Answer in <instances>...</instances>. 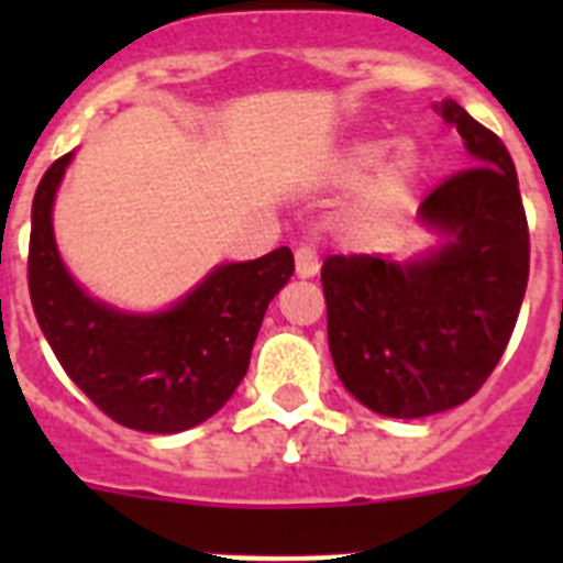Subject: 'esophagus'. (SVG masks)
Masks as SVG:
<instances>
[{
  "instance_id": "34e87169",
  "label": "esophagus",
  "mask_w": 563,
  "mask_h": 563,
  "mask_svg": "<svg viewBox=\"0 0 563 563\" xmlns=\"http://www.w3.org/2000/svg\"><path fill=\"white\" fill-rule=\"evenodd\" d=\"M321 271V262H318V253L312 247H298L296 251V276L312 278Z\"/></svg>"
}]
</instances>
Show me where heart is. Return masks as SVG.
<instances>
[{
  "instance_id": "1",
  "label": "heart",
  "mask_w": 563,
  "mask_h": 563,
  "mask_svg": "<svg viewBox=\"0 0 563 563\" xmlns=\"http://www.w3.org/2000/svg\"><path fill=\"white\" fill-rule=\"evenodd\" d=\"M391 148H395L391 137H363L343 148L332 168L338 186H361L372 172H377L350 211L352 228L366 239L380 236L395 228L402 213L409 211L417 186H420V154L411 146H400L387 162L385 157ZM383 159L387 163L383 164Z\"/></svg>"
}]
</instances>
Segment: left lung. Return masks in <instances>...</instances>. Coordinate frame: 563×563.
I'll list each match as a JSON object with an SVG mask.
<instances>
[{"label": "left lung", "instance_id": "8db88e82", "mask_svg": "<svg viewBox=\"0 0 563 563\" xmlns=\"http://www.w3.org/2000/svg\"><path fill=\"white\" fill-rule=\"evenodd\" d=\"M471 163L422 200L440 245L395 262L330 256L321 267L335 372L357 402L415 420L479 391L514 335L530 273V233L505 143L456 101L437 107Z\"/></svg>", "mask_w": 563, "mask_h": 563}]
</instances>
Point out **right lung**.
Masks as SVG:
<instances>
[{
	"instance_id": "right-lung-1",
	"label": "right lung",
	"mask_w": 563,
	"mask_h": 563,
	"mask_svg": "<svg viewBox=\"0 0 563 563\" xmlns=\"http://www.w3.org/2000/svg\"><path fill=\"white\" fill-rule=\"evenodd\" d=\"M73 152L44 172L30 213L27 285L58 363L103 415L146 434H177L231 400L267 305L292 276L290 247L217 265L161 312H126L89 296L64 267L53 202Z\"/></svg>"
}]
</instances>
